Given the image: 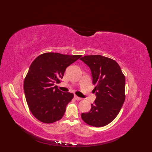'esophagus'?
<instances>
[{
	"instance_id": "34e87169",
	"label": "esophagus",
	"mask_w": 152,
	"mask_h": 152,
	"mask_svg": "<svg viewBox=\"0 0 152 152\" xmlns=\"http://www.w3.org/2000/svg\"><path fill=\"white\" fill-rule=\"evenodd\" d=\"M74 98H75V99H77V100H81V99H82L81 98L79 97V96H76V95L74 96Z\"/></svg>"
}]
</instances>
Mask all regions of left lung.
<instances>
[{"label": "left lung", "mask_w": 152, "mask_h": 152, "mask_svg": "<svg viewBox=\"0 0 152 152\" xmlns=\"http://www.w3.org/2000/svg\"><path fill=\"white\" fill-rule=\"evenodd\" d=\"M80 59L91 69L96 96L90 111L82 113L81 117L92 126H107L117 116L125 101V76L112 59L90 55Z\"/></svg>", "instance_id": "obj_1"}]
</instances>
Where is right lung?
<instances>
[{"label":"right lung","instance_id":"obj_1","mask_svg":"<svg viewBox=\"0 0 152 152\" xmlns=\"http://www.w3.org/2000/svg\"><path fill=\"white\" fill-rule=\"evenodd\" d=\"M81 56L46 53L31 63L23 87L29 109L40 122L53 123L63 117L73 94L63 93L54 84L60 83L66 68Z\"/></svg>","mask_w":152,"mask_h":152}]
</instances>
